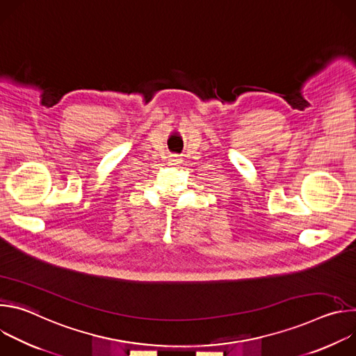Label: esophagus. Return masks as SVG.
<instances>
[{"mask_svg": "<svg viewBox=\"0 0 356 356\" xmlns=\"http://www.w3.org/2000/svg\"><path fill=\"white\" fill-rule=\"evenodd\" d=\"M179 161H180V159H179V158H173V159H172V161H170V162H172V165H177V163H180V162H179Z\"/></svg>", "mask_w": 356, "mask_h": 356, "instance_id": "obj_1", "label": "esophagus"}]
</instances>
